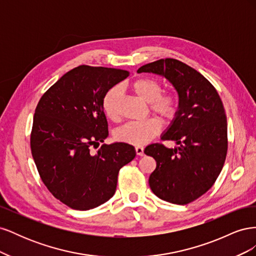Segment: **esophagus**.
I'll return each instance as SVG.
<instances>
[{
	"mask_svg": "<svg viewBox=\"0 0 256 256\" xmlns=\"http://www.w3.org/2000/svg\"><path fill=\"white\" fill-rule=\"evenodd\" d=\"M136 154H138V156H144V148L142 146H136Z\"/></svg>",
	"mask_w": 256,
	"mask_h": 256,
	"instance_id": "esophagus-1",
	"label": "esophagus"
}]
</instances>
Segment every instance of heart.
I'll return each instance as SVG.
<instances>
[{
  "label": "heart",
  "mask_w": 256,
  "mask_h": 256,
  "mask_svg": "<svg viewBox=\"0 0 256 256\" xmlns=\"http://www.w3.org/2000/svg\"><path fill=\"white\" fill-rule=\"evenodd\" d=\"M131 88L144 102L150 104L154 112L164 120H172L177 112L176 99L172 95H161L162 85L154 79L141 78L132 82ZM122 88L118 85L108 90L102 98V110L109 120L118 118V102ZM161 129L158 118H148L143 122H127L116 130L115 138L120 142L132 145H144L152 141Z\"/></svg>",
  "instance_id": "b5f03b06"
}]
</instances>
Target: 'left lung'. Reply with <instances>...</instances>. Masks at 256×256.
<instances>
[{"label": "left lung", "instance_id": "obj_1", "mask_svg": "<svg viewBox=\"0 0 256 256\" xmlns=\"http://www.w3.org/2000/svg\"><path fill=\"white\" fill-rule=\"evenodd\" d=\"M164 76L177 92L176 115L162 140L174 141V148L160 143L145 147L156 160L150 176L154 194L168 203L184 205L212 187L228 152V122L218 92L196 69L174 58L159 60L138 69Z\"/></svg>", "mask_w": 256, "mask_h": 256}]
</instances>
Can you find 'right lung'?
<instances>
[{"instance_id":"1","label":"right lung","mask_w":256,"mask_h":256,"mask_svg":"<svg viewBox=\"0 0 256 256\" xmlns=\"http://www.w3.org/2000/svg\"><path fill=\"white\" fill-rule=\"evenodd\" d=\"M128 72L79 66L65 74L38 102L30 150L46 187L54 198L76 210H88L115 193L120 170L136 157L132 145L102 144L109 136L102 110L108 90Z\"/></svg>"}]
</instances>
